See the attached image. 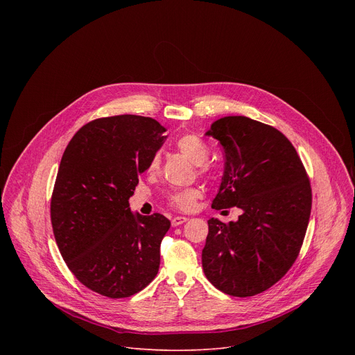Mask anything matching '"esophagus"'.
<instances>
[{
	"label": "esophagus",
	"mask_w": 355,
	"mask_h": 355,
	"mask_svg": "<svg viewBox=\"0 0 355 355\" xmlns=\"http://www.w3.org/2000/svg\"><path fill=\"white\" fill-rule=\"evenodd\" d=\"M187 220H188V218H185V216H175V218H173L171 225H173V227H177V226H181L182 223H185Z\"/></svg>",
	"instance_id": "1"
}]
</instances>
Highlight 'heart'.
Returning a JSON list of instances; mask_svg holds the SVG:
<instances>
[{
  "label": "heart",
  "mask_w": 355,
  "mask_h": 355,
  "mask_svg": "<svg viewBox=\"0 0 355 355\" xmlns=\"http://www.w3.org/2000/svg\"><path fill=\"white\" fill-rule=\"evenodd\" d=\"M175 147L181 155H184L192 164L195 166H204L209 159V148L208 144L198 137L196 135H182L175 140ZM147 173L155 175L160 170V155L155 153L150 157L147 163ZM204 171V168H202ZM200 196V189L196 187H188V188H180L174 189L168 193V204L178 209V211H191L198 198Z\"/></svg>",
  "instance_id": "heart-1"
}]
</instances>
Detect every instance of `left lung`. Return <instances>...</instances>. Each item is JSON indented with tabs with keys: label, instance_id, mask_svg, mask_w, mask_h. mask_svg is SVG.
I'll return each mask as SVG.
<instances>
[{
	"label": "left lung",
	"instance_id": "obj_1",
	"mask_svg": "<svg viewBox=\"0 0 355 355\" xmlns=\"http://www.w3.org/2000/svg\"><path fill=\"white\" fill-rule=\"evenodd\" d=\"M207 136L225 151V171L212 208L237 207L236 222L208 220L202 267L219 291L254 296L295 263L309 223L312 189L292 143L275 128L247 116L215 121Z\"/></svg>",
	"mask_w": 355,
	"mask_h": 355
}]
</instances>
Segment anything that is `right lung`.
Wrapping results in <instances>:
<instances>
[{"label": "right lung", "instance_id": "right-lung-1", "mask_svg": "<svg viewBox=\"0 0 355 355\" xmlns=\"http://www.w3.org/2000/svg\"><path fill=\"white\" fill-rule=\"evenodd\" d=\"M164 132L153 118H101L84 125L64 150L50 219L67 267L99 295L129 297L159 272L171 223L160 214H133L129 198Z\"/></svg>", "mask_w": 355, "mask_h": 355}]
</instances>
